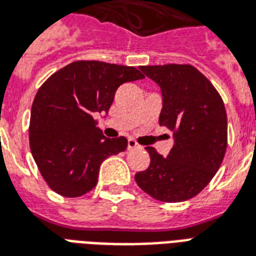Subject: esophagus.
<instances>
[{"label": "esophagus", "instance_id": "34e87169", "mask_svg": "<svg viewBox=\"0 0 256 256\" xmlns=\"http://www.w3.org/2000/svg\"><path fill=\"white\" fill-rule=\"evenodd\" d=\"M134 148H138L137 141H136V140H133V138H128V149H134Z\"/></svg>", "mask_w": 256, "mask_h": 256}]
</instances>
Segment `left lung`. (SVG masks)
<instances>
[{"instance_id": "obj_1", "label": "left lung", "mask_w": 256, "mask_h": 256, "mask_svg": "<svg viewBox=\"0 0 256 256\" xmlns=\"http://www.w3.org/2000/svg\"><path fill=\"white\" fill-rule=\"evenodd\" d=\"M140 69L162 90L158 123L174 132V146L166 157L146 146L150 164L136 174V182L154 200L183 202L200 194L222 162L228 142L224 102L194 66L170 64Z\"/></svg>"}]
</instances>
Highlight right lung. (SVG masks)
I'll list each match as a JSON object with an SVG mask.
<instances>
[{"label":"right lung","instance_id":"1","mask_svg":"<svg viewBox=\"0 0 256 256\" xmlns=\"http://www.w3.org/2000/svg\"><path fill=\"white\" fill-rule=\"evenodd\" d=\"M133 66L76 60L47 78L32 103L30 146L43 179L56 194L74 198L96 186L100 164L126 150L124 137L107 138L96 112H108L124 82L141 80Z\"/></svg>","mask_w":256,"mask_h":256}]
</instances>
